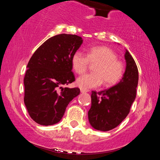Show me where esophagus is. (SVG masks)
Returning a JSON list of instances; mask_svg holds the SVG:
<instances>
[{
    "mask_svg": "<svg viewBox=\"0 0 160 160\" xmlns=\"http://www.w3.org/2000/svg\"><path fill=\"white\" fill-rule=\"evenodd\" d=\"M87 90H85V89H80V92L81 93H86V92H87Z\"/></svg>",
    "mask_w": 160,
    "mask_h": 160,
    "instance_id": "34e87169",
    "label": "esophagus"
}]
</instances>
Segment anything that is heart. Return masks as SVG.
I'll use <instances>...</instances> for the list:
<instances>
[{"mask_svg": "<svg viewBox=\"0 0 160 160\" xmlns=\"http://www.w3.org/2000/svg\"><path fill=\"white\" fill-rule=\"evenodd\" d=\"M94 73L86 74L77 79L76 84L82 89L96 88L104 82L107 86L117 83L122 78L124 65L117 59V55L108 47H95L89 49L87 55L77 51L71 58V65L77 74H81L88 69L90 64Z\"/></svg>", "mask_w": 160, "mask_h": 160, "instance_id": "1", "label": "heart"}]
</instances>
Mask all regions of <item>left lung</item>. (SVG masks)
Returning <instances> with one entry per match:
<instances>
[{
    "instance_id": "8db88e82",
    "label": "left lung",
    "mask_w": 160,
    "mask_h": 160,
    "mask_svg": "<svg viewBox=\"0 0 160 160\" xmlns=\"http://www.w3.org/2000/svg\"><path fill=\"white\" fill-rule=\"evenodd\" d=\"M126 68L122 80L108 89L92 92V105L88 112L89 123L100 131H109L127 117L136 97L138 71L132 56L125 53Z\"/></svg>"
}]
</instances>
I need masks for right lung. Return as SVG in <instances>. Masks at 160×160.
Instances as JSON below:
<instances>
[{"mask_svg": "<svg viewBox=\"0 0 160 160\" xmlns=\"http://www.w3.org/2000/svg\"><path fill=\"white\" fill-rule=\"evenodd\" d=\"M82 43L75 34H57L40 46L29 60L24 102L37 123L51 126L59 122L68 104L80 94L79 88L63 86L75 81L71 58Z\"/></svg>", "mask_w": 160, "mask_h": 160, "instance_id": "1", "label": "right lung"}]
</instances>
